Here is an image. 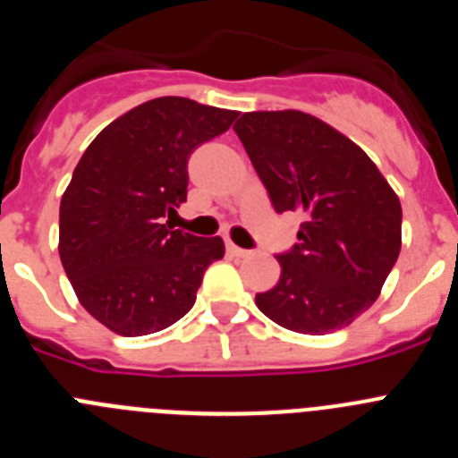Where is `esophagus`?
Listing matches in <instances>:
<instances>
[{
    "label": "esophagus",
    "instance_id": "1",
    "mask_svg": "<svg viewBox=\"0 0 458 458\" xmlns=\"http://www.w3.org/2000/svg\"><path fill=\"white\" fill-rule=\"evenodd\" d=\"M226 252L229 254H233V257H250V250H242V248H238V245H233L232 241L226 242Z\"/></svg>",
    "mask_w": 458,
    "mask_h": 458
}]
</instances>
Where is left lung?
Here are the masks:
<instances>
[{
	"instance_id": "obj_1",
	"label": "left lung",
	"mask_w": 458,
	"mask_h": 458,
	"mask_svg": "<svg viewBox=\"0 0 458 458\" xmlns=\"http://www.w3.org/2000/svg\"><path fill=\"white\" fill-rule=\"evenodd\" d=\"M233 131L275 210L305 217L257 307L293 333L351 326L374 305L402 250L396 192L355 141L305 112H245Z\"/></svg>"
}]
</instances>
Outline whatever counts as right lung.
<instances>
[{"mask_svg":"<svg viewBox=\"0 0 458 458\" xmlns=\"http://www.w3.org/2000/svg\"><path fill=\"white\" fill-rule=\"evenodd\" d=\"M238 112L163 96L121 114L89 144L59 206V257L80 305L123 337L192 310L220 236L172 229L188 194V157L229 131Z\"/></svg>","mask_w":458,"mask_h":458,"instance_id":"right-lung-1","label":"right lung"}]
</instances>
